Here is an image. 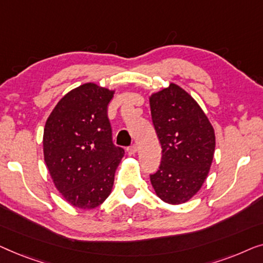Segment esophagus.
<instances>
[{
  "instance_id": "obj_1",
  "label": "esophagus",
  "mask_w": 263,
  "mask_h": 263,
  "mask_svg": "<svg viewBox=\"0 0 263 263\" xmlns=\"http://www.w3.org/2000/svg\"><path fill=\"white\" fill-rule=\"evenodd\" d=\"M126 151H127V153H128V155H133V154H135L136 151H137V145H136L135 143L131 144V145L128 146L127 149H126Z\"/></svg>"
}]
</instances>
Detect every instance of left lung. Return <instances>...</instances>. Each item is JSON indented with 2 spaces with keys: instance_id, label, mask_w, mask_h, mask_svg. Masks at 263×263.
<instances>
[{
  "instance_id": "8db88e82",
  "label": "left lung",
  "mask_w": 263,
  "mask_h": 263,
  "mask_svg": "<svg viewBox=\"0 0 263 263\" xmlns=\"http://www.w3.org/2000/svg\"><path fill=\"white\" fill-rule=\"evenodd\" d=\"M150 108L162 147L151 184L163 201L182 204L200 190L209 174L216 146L213 127L194 99L176 84L151 96Z\"/></svg>"
}]
</instances>
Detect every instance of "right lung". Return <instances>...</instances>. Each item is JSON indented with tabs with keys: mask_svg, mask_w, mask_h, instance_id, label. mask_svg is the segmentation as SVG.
Listing matches in <instances>:
<instances>
[{
	"mask_svg": "<svg viewBox=\"0 0 263 263\" xmlns=\"http://www.w3.org/2000/svg\"><path fill=\"white\" fill-rule=\"evenodd\" d=\"M112 98L113 91L82 84L57 103L44 128V157L54 186L79 209L106 200L125 154L113 143L107 116Z\"/></svg>",
	"mask_w": 263,
	"mask_h": 263,
	"instance_id": "1",
	"label": "right lung"
}]
</instances>
